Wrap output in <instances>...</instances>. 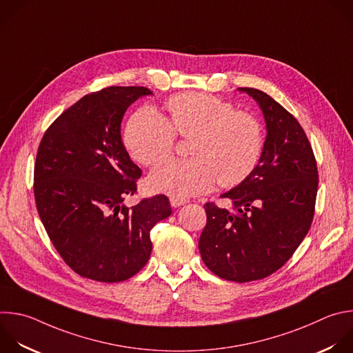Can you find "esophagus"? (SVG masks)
I'll list each match as a JSON object with an SVG mask.
<instances>
[{
    "mask_svg": "<svg viewBox=\"0 0 353 353\" xmlns=\"http://www.w3.org/2000/svg\"><path fill=\"white\" fill-rule=\"evenodd\" d=\"M184 203H187L185 199H179V198L170 196V205H172L173 208H179V206H181V205H184Z\"/></svg>",
    "mask_w": 353,
    "mask_h": 353,
    "instance_id": "34e87169",
    "label": "esophagus"
}]
</instances>
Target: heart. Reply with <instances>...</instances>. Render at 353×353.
Wrapping results in <instances>:
<instances>
[{"mask_svg":"<svg viewBox=\"0 0 353 353\" xmlns=\"http://www.w3.org/2000/svg\"><path fill=\"white\" fill-rule=\"evenodd\" d=\"M169 121L154 108L137 110L126 126L123 143L130 157L145 166L165 161L176 134L191 139V159L169 161L151 174L154 190L185 199L221 187H236L259 163L265 137L261 122L228 101L205 92H183L166 101Z\"/></svg>","mask_w":353,"mask_h":353,"instance_id":"heart-1","label":"heart"}]
</instances>
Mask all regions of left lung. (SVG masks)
<instances>
[{"label": "left lung", "instance_id": "1", "mask_svg": "<svg viewBox=\"0 0 353 353\" xmlns=\"http://www.w3.org/2000/svg\"><path fill=\"white\" fill-rule=\"evenodd\" d=\"M263 112L266 140L251 176L221 194L231 210L203 205L199 252L220 279L248 283L277 272L307 234L319 185L312 145L295 117L266 92L239 88Z\"/></svg>", "mask_w": 353, "mask_h": 353}]
</instances>
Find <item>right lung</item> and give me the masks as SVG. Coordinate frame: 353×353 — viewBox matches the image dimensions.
Returning <instances> with one entry per match:
<instances>
[{
  "instance_id": "obj_1",
  "label": "right lung",
  "mask_w": 353,
  "mask_h": 353,
  "mask_svg": "<svg viewBox=\"0 0 353 353\" xmlns=\"http://www.w3.org/2000/svg\"><path fill=\"white\" fill-rule=\"evenodd\" d=\"M147 87L112 85L84 95L47 129L34 165L39 216L55 250L77 274L119 283L148 262L151 228L172 214L166 195L128 208L141 169L121 136L128 108Z\"/></svg>"
}]
</instances>
